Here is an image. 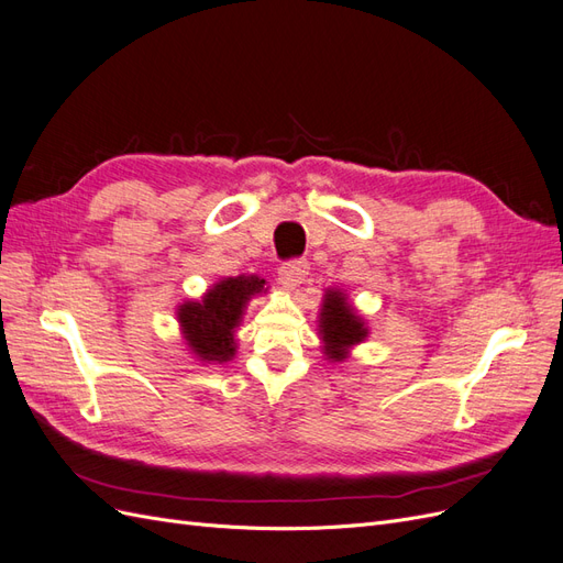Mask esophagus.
Returning a JSON list of instances; mask_svg holds the SVG:
<instances>
[{"mask_svg": "<svg viewBox=\"0 0 563 563\" xmlns=\"http://www.w3.org/2000/svg\"><path fill=\"white\" fill-rule=\"evenodd\" d=\"M310 265L305 261H288L279 267V284L286 288V291H296V288L308 277Z\"/></svg>", "mask_w": 563, "mask_h": 563, "instance_id": "34e87169", "label": "esophagus"}]
</instances>
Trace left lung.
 Instances as JSON below:
<instances>
[{
  "label": "left lung",
  "mask_w": 563,
  "mask_h": 563,
  "mask_svg": "<svg viewBox=\"0 0 563 563\" xmlns=\"http://www.w3.org/2000/svg\"><path fill=\"white\" fill-rule=\"evenodd\" d=\"M321 352L329 362H345L350 352L368 338L366 319L354 308L343 288H327L319 310Z\"/></svg>",
  "instance_id": "8db88e82"
}]
</instances>
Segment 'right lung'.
<instances>
[{"instance_id":"1","label":"right lung","mask_w":563,"mask_h":563,"mask_svg":"<svg viewBox=\"0 0 563 563\" xmlns=\"http://www.w3.org/2000/svg\"><path fill=\"white\" fill-rule=\"evenodd\" d=\"M267 294V282L255 275L223 277L207 288L199 300H185L176 319L190 350L201 364H225L236 354V329L251 298Z\"/></svg>"}]
</instances>
